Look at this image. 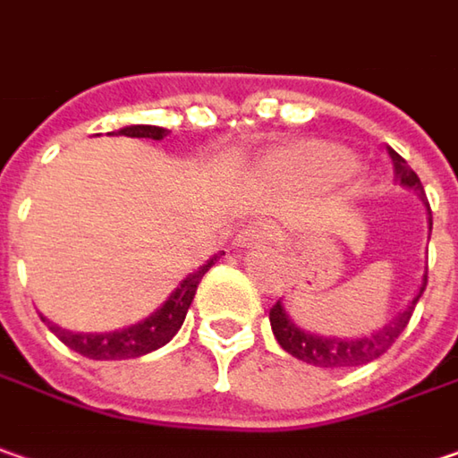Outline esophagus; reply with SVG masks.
Here are the masks:
<instances>
[{"instance_id":"34e87169","label":"esophagus","mask_w":458,"mask_h":458,"mask_svg":"<svg viewBox=\"0 0 458 458\" xmlns=\"http://www.w3.org/2000/svg\"><path fill=\"white\" fill-rule=\"evenodd\" d=\"M274 238V230L267 223H250L246 228L238 233L235 243L243 246V249H253V246H268Z\"/></svg>"}]
</instances>
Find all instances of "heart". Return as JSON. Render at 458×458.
I'll use <instances>...</instances> for the list:
<instances>
[{
    "label": "heart",
    "instance_id": "obj_1",
    "mask_svg": "<svg viewBox=\"0 0 458 458\" xmlns=\"http://www.w3.org/2000/svg\"><path fill=\"white\" fill-rule=\"evenodd\" d=\"M271 169L279 179L300 190L323 191L346 182L356 171V158L338 146L305 140L274 153Z\"/></svg>",
    "mask_w": 458,
    "mask_h": 458
}]
</instances>
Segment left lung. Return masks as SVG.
<instances>
[{"label":"left lung","instance_id":"obj_1","mask_svg":"<svg viewBox=\"0 0 458 458\" xmlns=\"http://www.w3.org/2000/svg\"><path fill=\"white\" fill-rule=\"evenodd\" d=\"M389 158L394 164V174L400 179V184H405L410 190H415L423 199H426V191H423V184L418 179V174L410 169L408 161L389 148ZM430 220V217H428ZM430 228H433V220H430ZM428 276H423V287L420 292L412 297L405 312H400L389 326L369 335V338H323V335H312V333H305L300 330L289 315L282 308V302H276L274 308L268 310V320H271V330H274V338L279 341V346L284 348L287 353H292L294 359L305 361V364H312V367H323V369H351V367H364L369 361L379 359L382 353H387L389 346L400 338V333L408 328L410 318H412V310L418 305L420 294L426 292Z\"/></svg>","mask_w":458,"mask_h":458}]
</instances>
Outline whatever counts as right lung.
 <instances>
[{"mask_svg": "<svg viewBox=\"0 0 458 458\" xmlns=\"http://www.w3.org/2000/svg\"><path fill=\"white\" fill-rule=\"evenodd\" d=\"M120 135H130V138H150V140H164L166 138V130L156 128V125H130V128L120 130ZM223 256V253H220ZM220 256H212L205 267H199L194 274H190L176 292L171 294L169 300L164 302V308H158L150 318L140 320L138 326H130L125 330H114V333H102V335H94V333H69V330L58 328L48 323L43 315V320L48 323V328L76 353L94 359V361H117V359H135V356H146L156 348L166 346L171 338L179 333L184 318H187V310H190L191 300H194V292L199 287L202 276L208 274L209 267L220 259Z\"/></svg>", "mask_w": 458, "mask_h": 458, "instance_id": "obj_1", "label": "right lung"}]
</instances>
